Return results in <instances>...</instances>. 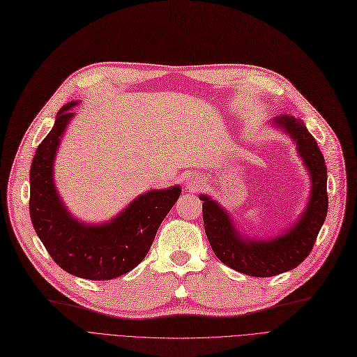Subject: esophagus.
<instances>
[{
	"mask_svg": "<svg viewBox=\"0 0 357 357\" xmlns=\"http://www.w3.org/2000/svg\"><path fill=\"white\" fill-rule=\"evenodd\" d=\"M188 183H190V188H195V185L199 183V179L197 176H192L188 179Z\"/></svg>",
	"mask_w": 357,
	"mask_h": 357,
	"instance_id": "34e87169",
	"label": "esophagus"
}]
</instances>
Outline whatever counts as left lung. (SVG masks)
<instances>
[{
    "instance_id": "left-lung-1",
    "label": "left lung",
    "mask_w": 357,
    "mask_h": 357,
    "mask_svg": "<svg viewBox=\"0 0 357 357\" xmlns=\"http://www.w3.org/2000/svg\"><path fill=\"white\" fill-rule=\"evenodd\" d=\"M296 143L298 153L311 176L310 201L292 227L269 240L245 238L230 215L208 195H199L205 234L224 265L249 276L269 278L296 268L311 253L328 210L327 167L315 139L301 119L285 114L272 120Z\"/></svg>"
}]
</instances>
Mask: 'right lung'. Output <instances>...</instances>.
Segmentation results:
<instances>
[{
	"label": "right lung",
	"mask_w": 357,
	"mask_h": 357,
	"mask_svg": "<svg viewBox=\"0 0 357 357\" xmlns=\"http://www.w3.org/2000/svg\"><path fill=\"white\" fill-rule=\"evenodd\" d=\"M78 101L65 104L36 150L30 167V218L52 259L63 271L91 280H108L135 269L146 257L181 186L153 190L131 201L104 224L81 222L62 202L53 182V162Z\"/></svg>",
	"instance_id": "right-lung-1"
}]
</instances>
